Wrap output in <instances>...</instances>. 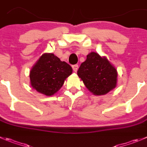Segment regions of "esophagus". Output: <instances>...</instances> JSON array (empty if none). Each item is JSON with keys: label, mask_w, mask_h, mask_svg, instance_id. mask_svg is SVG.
<instances>
[{"label": "esophagus", "mask_w": 147, "mask_h": 147, "mask_svg": "<svg viewBox=\"0 0 147 147\" xmlns=\"http://www.w3.org/2000/svg\"><path fill=\"white\" fill-rule=\"evenodd\" d=\"M72 69H73L74 72H77L78 69V64H75V65H72Z\"/></svg>", "instance_id": "1"}]
</instances>
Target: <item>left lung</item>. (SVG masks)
I'll list each match as a JSON object with an SVG mask.
<instances>
[{
  "instance_id": "8db88e82",
  "label": "left lung",
  "mask_w": 147,
  "mask_h": 147,
  "mask_svg": "<svg viewBox=\"0 0 147 147\" xmlns=\"http://www.w3.org/2000/svg\"><path fill=\"white\" fill-rule=\"evenodd\" d=\"M78 75L95 96L105 95L117 86L118 74L116 68L107 57L96 52L87 55L86 60L78 69Z\"/></svg>"
}]
</instances>
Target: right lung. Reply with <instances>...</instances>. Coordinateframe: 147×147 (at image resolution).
Wrapping results in <instances>:
<instances>
[{"label": "right lung", "instance_id": "add662e5", "mask_svg": "<svg viewBox=\"0 0 147 147\" xmlns=\"http://www.w3.org/2000/svg\"><path fill=\"white\" fill-rule=\"evenodd\" d=\"M72 73L69 64L51 53H45L30 72V85L38 93L51 96L59 91Z\"/></svg>", "mask_w": 147, "mask_h": 147}]
</instances>
